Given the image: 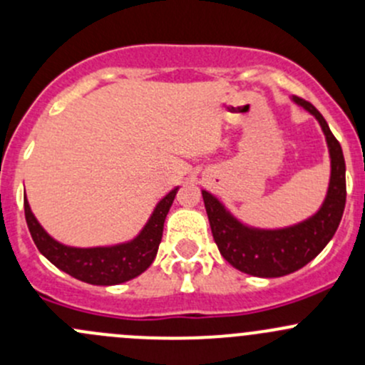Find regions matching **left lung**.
<instances>
[{"mask_svg":"<svg viewBox=\"0 0 365 365\" xmlns=\"http://www.w3.org/2000/svg\"><path fill=\"white\" fill-rule=\"evenodd\" d=\"M292 102L316 118L329 148V187L322 206L312 215L292 226L256 227L233 215L219 197L201 190L220 254L237 270L254 277H282L305 267L332 240L344 212L346 164L339 141L314 106L298 97H292Z\"/></svg>","mask_w":365,"mask_h":365,"instance_id":"8db88e82","label":"left lung"}]
</instances>
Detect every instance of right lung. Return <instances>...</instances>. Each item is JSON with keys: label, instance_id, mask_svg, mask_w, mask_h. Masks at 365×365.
Segmentation results:
<instances>
[{"label": "right lung", "instance_id": "obj_1", "mask_svg": "<svg viewBox=\"0 0 365 365\" xmlns=\"http://www.w3.org/2000/svg\"><path fill=\"white\" fill-rule=\"evenodd\" d=\"M176 192L178 187L162 197L143 230L132 240L101 247H70L58 242L36 220L26 196L24 215L36 249L54 267L88 284L114 286L138 277L153 263L162 240L164 220Z\"/></svg>", "mask_w": 365, "mask_h": 365}]
</instances>
